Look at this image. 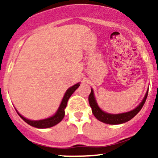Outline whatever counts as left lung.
<instances>
[{
  "label": "left lung",
  "mask_w": 158,
  "mask_h": 158,
  "mask_svg": "<svg viewBox=\"0 0 158 158\" xmlns=\"http://www.w3.org/2000/svg\"><path fill=\"white\" fill-rule=\"evenodd\" d=\"M148 94V89L147 92H146L145 95H144L141 102L135 109L131 110V111H127V112L119 113V114H110V113L106 112V111H102V110L100 109L98 103H97L96 99H95V95H94V91L92 89H91V93L89 96V102L91 108H92V111L93 113L94 116L98 121L103 122V123L109 124V125H119V124H123L125 122L130 121L131 119L133 118L141 111L144 102H145Z\"/></svg>",
  "instance_id": "8db88e82"
}]
</instances>
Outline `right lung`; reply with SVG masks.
<instances>
[{"mask_svg": "<svg viewBox=\"0 0 158 158\" xmlns=\"http://www.w3.org/2000/svg\"><path fill=\"white\" fill-rule=\"evenodd\" d=\"M79 85H80V82H78V83L75 84L73 86L69 87V88L66 90V93L64 94V96H63V99H62L61 103H60L58 109L56 111L55 114H54L53 115L51 116V117L47 118L44 119H41V120H30V119H27L25 117H23V115H21V114L17 111V109H15L16 111H17V114H19V116H20L26 123L30 125V126H33L34 127V128H51V127L54 126V125L60 123V122L63 120L65 115V109H66V106H67L68 100H69L70 96L73 95V92L79 88Z\"/></svg>", "mask_w": 158, "mask_h": 158, "instance_id": "right-lung-1", "label": "right lung"}]
</instances>
